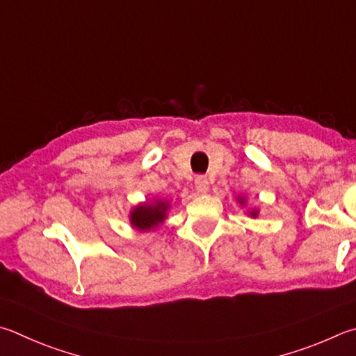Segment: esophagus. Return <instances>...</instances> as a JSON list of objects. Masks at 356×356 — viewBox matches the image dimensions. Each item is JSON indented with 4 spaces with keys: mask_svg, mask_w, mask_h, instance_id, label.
Masks as SVG:
<instances>
[{
    "mask_svg": "<svg viewBox=\"0 0 356 356\" xmlns=\"http://www.w3.org/2000/svg\"><path fill=\"white\" fill-rule=\"evenodd\" d=\"M195 185H196L197 193L209 191V179H207L205 176H197L196 180H195Z\"/></svg>",
    "mask_w": 356,
    "mask_h": 356,
    "instance_id": "obj_1",
    "label": "esophagus"
}]
</instances>
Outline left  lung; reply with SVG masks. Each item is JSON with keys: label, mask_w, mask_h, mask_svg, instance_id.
Masks as SVG:
<instances>
[{"label": "left lung", "mask_w": 356, "mask_h": 356, "mask_svg": "<svg viewBox=\"0 0 356 356\" xmlns=\"http://www.w3.org/2000/svg\"><path fill=\"white\" fill-rule=\"evenodd\" d=\"M238 202H240L241 205H244V202H245V197H241V196H240V197H238ZM249 213H250V216H254V218H255V216L258 215V210H252V211H249Z\"/></svg>", "instance_id": "obj_1"}]
</instances>
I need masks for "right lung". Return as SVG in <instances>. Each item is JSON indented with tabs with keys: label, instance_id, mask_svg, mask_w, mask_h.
Instances as JSON below:
<instances>
[{
	"label": "right lung",
	"instance_id": "obj_1",
	"mask_svg": "<svg viewBox=\"0 0 356 356\" xmlns=\"http://www.w3.org/2000/svg\"><path fill=\"white\" fill-rule=\"evenodd\" d=\"M168 209H170V204L157 199L154 202H146L135 207V209H132L129 219H131L134 229L140 232H147L159 227V224L165 221Z\"/></svg>",
	"mask_w": 356,
	"mask_h": 356
}]
</instances>
